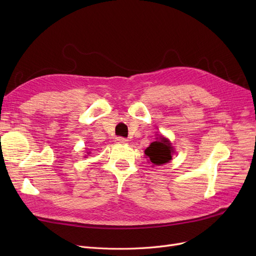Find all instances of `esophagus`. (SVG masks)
I'll list each match as a JSON object with an SVG mask.
<instances>
[{"label": "esophagus", "instance_id": "esophagus-1", "mask_svg": "<svg viewBox=\"0 0 256 256\" xmlns=\"http://www.w3.org/2000/svg\"><path fill=\"white\" fill-rule=\"evenodd\" d=\"M115 141L118 142V143H126L128 140H127L126 138H122V136H118V138H116V140H115Z\"/></svg>", "mask_w": 256, "mask_h": 256}]
</instances>
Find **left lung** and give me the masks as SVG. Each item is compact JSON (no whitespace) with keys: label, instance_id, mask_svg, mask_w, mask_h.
Listing matches in <instances>:
<instances>
[{"label":"left lung","instance_id":"obj_1","mask_svg":"<svg viewBox=\"0 0 256 256\" xmlns=\"http://www.w3.org/2000/svg\"><path fill=\"white\" fill-rule=\"evenodd\" d=\"M173 147L166 138L160 136L158 141L152 142L145 150V154L154 164L161 166L172 159Z\"/></svg>","mask_w":256,"mask_h":256}]
</instances>
